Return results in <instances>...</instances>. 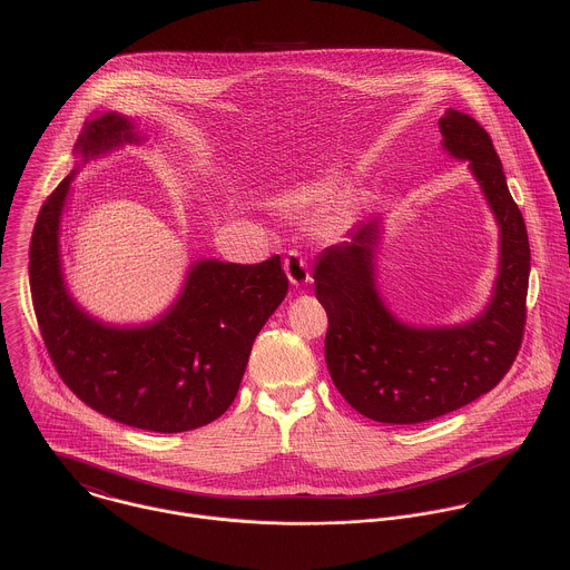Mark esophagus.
Masks as SVG:
<instances>
[{"instance_id":"1","label":"esophagus","mask_w":570,"mask_h":570,"mask_svg":"<svg viewBox=\"0 0 570 570\" xmlns=\"http://www.w3.org/2000/svg\"><path fill=\"white\" fill-rule=\"evenodd\" d=\"M283 267L287 272V278L292 281V285L303 287L305 283H309V265L305 261V256L298 249H289L287 256L283 258Z\"/></svg>"}]
</instances>
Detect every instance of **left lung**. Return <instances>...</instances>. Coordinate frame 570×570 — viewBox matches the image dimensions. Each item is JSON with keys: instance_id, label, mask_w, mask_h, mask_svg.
Wrapping results in <instances>:
<instances>
[{"instance_id": "8db88e82", "label": "left lung", "mask_w": 570, "mask_h": 570, "mask_svg": "<svg viewBox=\"0 0 570 570\" xmlns=\"http://www.w3.org/2000/svg\"><path fill=\"white\" fill-rule=\"evenodd\" d=\"M439 129L443 147L470 160L500 226V274L485 314L441 328L395 321L375 287L377 219L325 247L314 269L328 318L331 380L351 406L380 423H423L483 397L511 368L524 335L531 249L500 158L488 131L463 111L450 109Z\"/></svg>"}]
</instances>
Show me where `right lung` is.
<instances>
[{"mask_svg": "<svg viewBox=\"0 0 570 570\" xmlns=\"http://www.w3.org/2000/svg\"><path fill=\"white\" fill-rule=\"evenodd\" d=\"M129 140L127 118L98 114L82 125L77 151L91 158ZM72 175L39 210L28 265L35 316L59 377L82 404L131 428L170 434L215 421L235 402L254 337L287 294L281 256L256 265L199 261L158 323L100 325L61 278L59 219Z\"/></svg>", "mask_w": 570, "mask_h": 570, "instance_id": "obj_1", "label": "right lung"}]
</instances>
